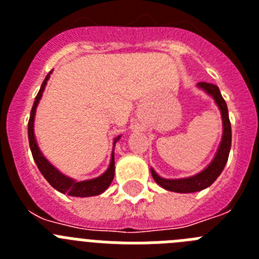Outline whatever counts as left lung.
Segmentation results:
<instances>
[{
	"instance_id": "left-lung-1",
	"label": "left lung",
	"mask_w": 259,
	"mask_h": 259,
	"mask_svg": "<svg viewBox=\"0 0 259 259\" xmlns=\"http://www.w3.org/2000/svg\"><path fill=\"white\" fill-rule=\"evenodd\" d=\"M197 88L203 91L214 100V102L218 106L222 115V124H223V134H222V140L218 146V150L215 153L212 161L207 164L202 171L189 178H183V179H164L162 176L158 175L153 168L152 171L153 179L155 180L158 185H161L162 188L166 191L176 192V193H192V192H198L207 188L215 180L218 179L223 171L224 166L227 163L228 155L231 150V141H232V132H231V123L228 118V109L227 104L223 100L221 95V91L217 85L210 83H198Z\"/></svg>"
}]
</instances>
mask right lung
<instances>
[{"instance_id": "1", "label": "right lung", "mask_w": 259, "mask_h": 259, "mask_svg": "<svg viewBox=\"0 0 259 259\" xmlns=\"http://www.w3.org/2000/svg\"><path fill=\"white\" fill-rule=\"evenodd\" d=\"M53 71H50L49 74L47 75L45 80L42 81V85H41L40 91H38L37 96L35 98V102H33V106L31 110V115H29V122H28V140H29V148H31L32 155H33V159H35L36 164H37L38 170L42 174L45 179L48 180L53 188L57 189L58 192L63 194H68V196H72V197H92V196H98V194L104 193L109 185L111 184L114 179V174H115V161H114V146H115L116 141L120 139V135L116 136L114 139L113 144V152H111V159H110L109 167L107 170L105 171L102 175L97 176L95 179H88V180H81V182H77V180L72 179L70 176H66L65 174H62L61 171L57 168L56 166H53L49 161H48L45 155L42 154V152L40 150L37 145V141H36L35 136V115H36V109H37V105L40 102L41 97H42V93H44V89L47 87L48 80H49L50 74Z\"/></svg>"}]
</instances>
